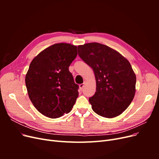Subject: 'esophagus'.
<instances>
[{"instance_id":"1","label":"esophagus","mask_w":159,"mask_h":159,"mask_svg":"<svg viewBox=\"0 0 159 159\" xmlns=\"http://www.w3.org/2000/svg\"><path fill=\"white\" fill-rule=\"evenodd\" d=\"M79 86H80V89L81 91L83 90L84 87V84H80Z\"/></svg>"}]
</instances>
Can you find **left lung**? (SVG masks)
Masks as SVG:
<instances>
[{
    "instance_id": "8db88e82",
    "label": "left lung",
    "mask_w": 159,
    "mask_h": 159,
    "mask_svg": "<svg viewBox=\"0 0 159 159\" xmlns=\"http://www.w3.org/2000/svg\"><path fill=\"white\" fill-rule=\"evenodd\" d=\"M78 55L93 69L96 91L89 98L93 111L113 118L131 104L135 94L136 75L129 61L117 51L97 42L78 46Z\"/></svg>"
}]
</instances>
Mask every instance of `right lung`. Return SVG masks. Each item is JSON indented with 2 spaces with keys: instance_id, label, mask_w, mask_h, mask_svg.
<instances>
[{
  "instance_id": "right-lung-1",
  "label": "right lung",
  "mask_w": 159,
  "mask_h": 159,
  "mask_svg": "<svg viewBox=\"0 0 159 159\" xmlns=\"http://www.w3.org/2000/svg\"><path fill=\"white\" fill-rule=\"evenodd\" d=\"M77 54V46L58 43L42 51L31 61L25 78L28 94L44 116L58 118L74 107L79 86L69 66Z\"/></svg>"
}]
</instances>
